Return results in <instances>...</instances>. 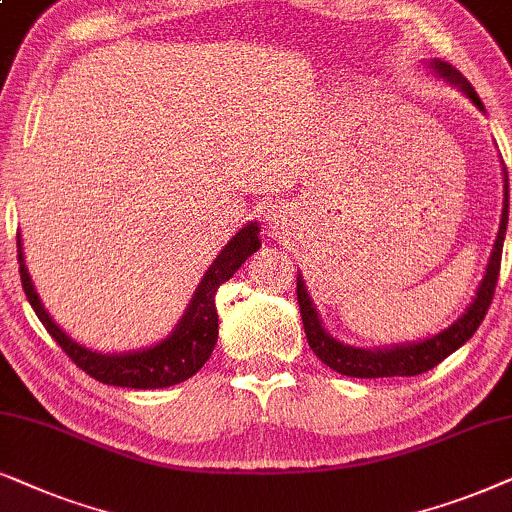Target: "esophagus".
<instances>
[{
    "instance_id": "esophagus-1",
    "label": "esophagus",
    "mask_w": 512,
    "mask_h": 512,
    "mask_svg": "<svg viewBox=\"0 0 512 512\" xmlns=\"http://www.w3.org/2000/svg\"><path fill=\"white\" fill-rule=\"evenodd\" d=\"M267 224L274 234H281V231L285 229V224H288V213H285V208L269 206L267 208Z\"/></svg>"
}]
</instances>
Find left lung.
<instances>
[{"label": "left lung", "mask_w": 512, "mask_h": 512, "mask_svg": "<svg viewBox=\"0 0 512 512\" xmlns=\"http://www.w3.org/2000/svg\"><path fill=\"white\" fill-rule=\"evenodd\" d=\"M428 70L435 77L445 81L449 86H456L466 98L473 102L480 112H487L482 100L475 93V88L463 79L459 70H454L449 63L433 58L428 60ZM503 166V161H501ZM508 229V173L503 166V210H501V222H499V234H496L492 255L485 267V276L475 290L473 302L466 306V311L454 320L452 325L440 330L438 335L419 339V342H407V344H393V346H377V349H363V346H351L344 344L342 339L330 335V330L320 320L313 299L306 290L304 276L297 274V302L299 313H302V323L306 339L313 353L320 358V363H325L330 370H335L344 377H356V379H379V377H417L433 370L435 365L442 363L447 356H452L456 349H461L470 337L475 335L485 313L492 304L496 281H499V269H501V252H503V238H506Z\"/></svg>", "instance_id": "obj_1"}]
</instances>
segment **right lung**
<instances>
[{
  "label": "right lung",
  "instance_id": "1",
  "mask_svg": "<svg viewBox=\"0 0 512 512\" xmlns=\"http://www.w3.org/2000/svg\"><path fill=\"white\" fill-rule=\"evenodd\" d=\"M260 224L248 222L229 238V243L220 250L206 274H203L199 288L194 290L189 299L185 313L177 320L173 332L161 342H156L147 349H135L124 353H100L79 344L60 327L51 313L46 311L42 297L34 290L32 276L25 267L23 238L18 231V264H20V283L27 295V302L42 320V325L49 330V335L56 339L67 356L77 367H81L93 379L109 386L124 388H166L175 386L180 381L194 377L196 372L206 365V360L213 353L217 344V309H215V292L224 281L241 269V264L248 257L260 250Z\"/></svg>",
  "mask_w": 512,
  "mask_h": 512
}]
</instances>
